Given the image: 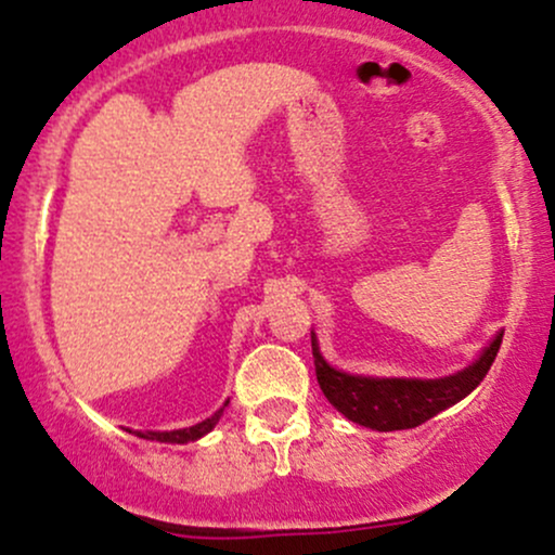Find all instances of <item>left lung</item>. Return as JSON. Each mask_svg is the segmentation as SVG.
I'll use <instances>...</instances> for the list:
<instances>
[{
  "instance_id": "8db88e82",
  "label": "left lung",
  "mask_w": 555,
  "mask_h": 555,
  "mask_svg": "<svg viewBox=\"0 0 555 555\" xmlns=\"http://www.w3.org/2000/svg\"><path fill=\"white\" fill-rule=\"evenodd\" d=\"M500 344H503V331L481 351L479 360L444 378H371V375L336 371L320 354L314 333L312 357L320 389L338 413L373 431H402V428L421 426L468 397L485 380Z\"/></svg>"
}]
</instances>
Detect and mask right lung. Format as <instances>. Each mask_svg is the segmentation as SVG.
<instances>
[{
    "instance_id": "obj_1",
    "label": "right lung",
    "mask_w": 555,
    "mask_h": 555,
    "mask_svg": "<svg viewBox=\"0 0 555 555\" xmlns=\"http://www.w3.org/2000/svg\"><path fill=\"white\" fill-rule=\"evenodd\" d=\"M228 402H230V399H228ZM228 402H224V408H228ZM224 408H219L217 413L211 415V418L195 423V426H190V428H177V431H134V434H137V437H142V439H153V442H169V444L195 442V439H201L204 434H208L214 426H217L219 418H222Z\"/></svg>"
}]
</instances>
